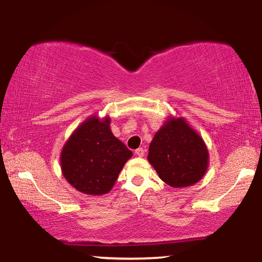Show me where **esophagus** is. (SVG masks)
<instances>
[{
    "instance_id": "1",
    "label": "esophagus",
    "mask_w": 262,
    "mask_h": 262,
    "mask_svg": "<svg viewBox=\"0 0 262 262\" xmlns=\"http://www.w3.org/2000/svg\"><path fill=\"white\" fill-rule=\"evenodd\" d=\"M144 152H146V150H144L143 148H139V149H136V150H135V154L139 157H142L144 155Z\"/></svg>"
}]
</instances>
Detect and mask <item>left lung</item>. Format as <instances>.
I'll list each match as a JSON object with an SVG mask.
<instances>
[{
	"label": "left lung",
	"mask_w": 262,
	"mask_h": 262,
	"mask_svg": "<svg viewBox=\"0 0 262 262\" xmlns=\"http://www.w3.org/2000/svg\"><path fill=\"white\" fill-rule=\"evenodd\" d=\"M148 161L164 183L185 188L198 183L209 167L202 136L182 116H169L149 146Z\"/></svg>",
	"instance_id": "obj_1"
}]
</instances>
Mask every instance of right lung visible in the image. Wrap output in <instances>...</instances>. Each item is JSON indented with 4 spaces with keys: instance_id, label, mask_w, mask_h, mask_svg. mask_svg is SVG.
I'll use <instances>...</instances> for the list:
<instances>
[{
    "instance_id": "add662e5",
    "label": "right lung",
    "mask_w": 262,
    "mask_h": 262,
    "mask_svg": "<svg viewBox=\"0 0 262 262\" xmlns=\"http://www.w3.org/2000/svg\"><path fill=\"white\" fill-rule=\"evenodd\" d=\"M111 118L89 116L60 152V168L74 189L91 196L108 193L133 152L113 135Z\"/></svg>"
}]
</instances>
